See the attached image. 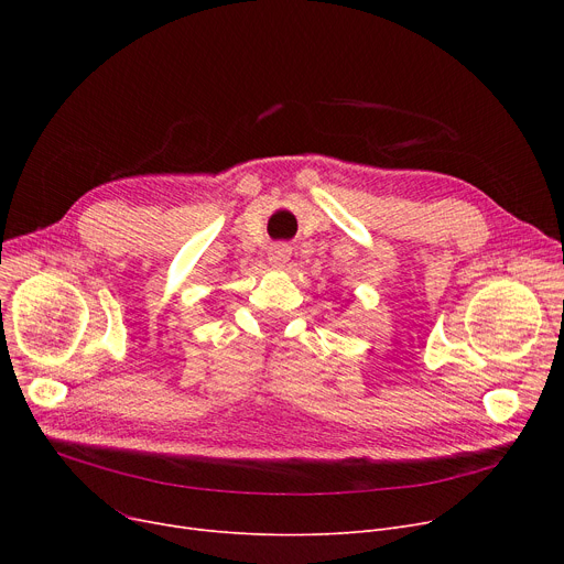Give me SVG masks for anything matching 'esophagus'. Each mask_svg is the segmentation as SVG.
Here are the masks:
<instances>
[{
  "label": "esophagus",
  "instance_id": "obj_1",
  "mask_svg": "<svg viewBox=\"0 0 564 564\" xmlns=\"http://www.w3.org/2000/svg\"><path fill=\"white\" fill-rule=\"evenodd\" d=\"M267 256H270L272 264H285L290 258V249L285 245H272L270 251H267Z\"/></svg>",
  "mask_w": 564,
  "mask_h": 564
}]
</instances>
